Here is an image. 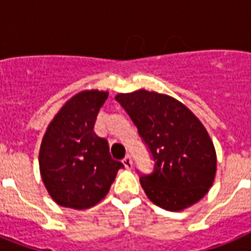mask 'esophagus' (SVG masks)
<instances>
[{"label": "esophagus", "instance_id": "34e87169", "mask_svg": "<svg viewBox=\"0 0 251 251\" xmlns=\"http://www.w3.org/2000/svg\"><path fill=\"white\" fill-rule=\"evenodd\" d=\"M122 163H124L125 168H127V169H131V168H133V160H131V157H130L129 155L122 160Z\"/></svg>", "mask_w": 251, "mask_h": 251}]
</instances>
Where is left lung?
I'll return each mask as SVG.
<instances>
[{"mask_svg": "<svg viewBox=\"0 0 251 251\" xmlns=\"http://www.w3.org/2000/svg\"><path fill=\"white\" fill-rule=\"evenodd\" d=\"M117 100L147 146L153 171L141 175L146 195L156 206L181 211L202 199L212 186L216 152L202 122L178 100L139 90Z\"/></svg>", "mask_w": 251, "mask_h": 251, "instance_id": "obj_1", "label": "left lung"}]
</instances>
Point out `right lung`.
I'll return each instance as SVG.
<instances>
[{"label": "right lung", "mask_w": 251, "mask_h": 251, "mask_svg": "<svg viewBox=\"0 0 251 251\" xmlns=\"http://www.w3.org/2000/svg\"><path fill=\"white\" fill-rule=\"evenodd\" d=\"M108 92L83 91L73 96L49 124L41 142L43 182L62 207L84 210L101 201L113 183L120 161L112 159L105 138L94 131Z\"/></svg>", "instance_id": "add662e5"}]
</instances>
